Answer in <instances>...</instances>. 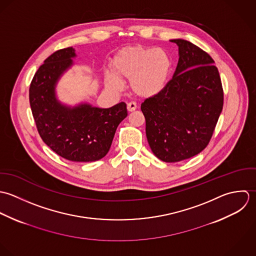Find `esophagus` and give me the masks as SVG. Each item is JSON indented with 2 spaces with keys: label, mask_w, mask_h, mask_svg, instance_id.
Returning <instances> with one entry per match:
<instances>
[{
  "label": "esophagus",
  "mask_w": 256,
  "mask_h": 256,
  "mask_svg": "<svg viewBox=\"0 0 256 256\" xmlns=\"http://www.w3.org/2000/svg\"><path fill=\"white\" fill-rule=\"evenodd\" d=\"M136 108H138V106L134 102H130L128 104V112H134V110H136Z\"/></svg>",
  "instance_id": "1"
}]
</instances>
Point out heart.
Masks as SVG:
<instances>
[{
	"label": "heart",
	"instance_id": "heart-1",
	"mask_svg": "<svg viewBox=\"0 0 256 256\" xmlns=\"http://www.w3.org/2000/svg\"><path fill=\"white\" fill-rule=\"evenodd\" d=\"M114 75H108L106 85L114 91L122 89V81H128L132 93L140 98L160 94L169 81L171 59L162 48L134 46L122 48L112 61Z\"/></svg>",
	"mask_w": 256,
	"mask_h": 256
}]
</instances>
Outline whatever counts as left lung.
<instances>
[{
	"label": "left lung",
	"mask_w": 256,
	"mask_h": 256,
	"mask_svg": "<svg viewBox=\"0 0 256 256\" xmlns=\"http://www.w3.org/2000/svg\"><path fill=\"white\" fill-rule=\"evenodd\" d=\"M179 60L173 78L157 96L142 104L154 155L164 162L191 158L208 146L224 104L214 61L192 42L171 40Z\"/></svg>",
	"instance_id": "obj_1"
}]
</instances>
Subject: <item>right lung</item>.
Wrapping results in <instances>:
<instances>
[{
    "label": "right lung",
    "instance_id": "obj_1",
    "mask_svg": "<svg viewBox=\"0 0 256 256\" xmlns=\"http://www.w3.org/2000/svg\"><path fill=\"white\" fill-rule=\"evenodd\" d=\"M73 48L54 52L38 68L30 87V104L40 136L55 154L75 162H92L108 152L120 122L128 116L122 102L102 108L89 102L59 101L56 87L74 65Z\"/></svg>",
    "mask_w": 256,
    "mask_h": 256
}]
</instances>
